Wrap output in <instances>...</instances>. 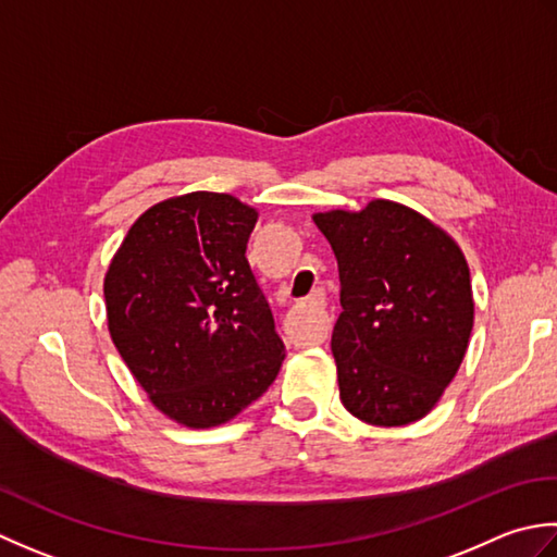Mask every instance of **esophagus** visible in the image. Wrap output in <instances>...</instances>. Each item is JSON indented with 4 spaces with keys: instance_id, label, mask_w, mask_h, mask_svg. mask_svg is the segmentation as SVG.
<instances>
[{
    "instance_id": "34e87169",
    "label": "esophagus",
    "mask_w": 557,
    "mask_h": 557,
    "mask_svg": "<svg viewBox=\"0 0 557 557\" xmlns=\"http://www.w3.org/2000/svg\"><path fill=\"white\" fill-rule=\"evenodd\" d=\"M298 308L302 312H308L312 317V342L322 344L329 332V320H326V302H324V293L314 290L305 298Z\"/></svg>"
}]
</instances>
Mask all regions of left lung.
<instances>
[{
  "mask_svg": "<svg viewBox=\"0 0 557 557\" xmlns=\"http://www.w3.org/2000/svg\"><path fill=\"white\" fill-rule=\"evenodd\" d=\"M342 281L332 354L338 392L370 425L421 421L457 374L473 326L469 264L425 215L374 199L314 213Z\"/></svg>",
  "mask_w": 557,
  "mask_h": 557,
  "instance_id": "left-lung-1",
  "label": "left lung"
}]
</instances>
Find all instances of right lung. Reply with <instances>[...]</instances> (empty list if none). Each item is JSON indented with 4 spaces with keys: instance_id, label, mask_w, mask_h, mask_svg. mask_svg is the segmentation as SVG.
I'll use <instances>...</instances> for the list:
<instances>
[{
    "instance_id": "right-lung-1",
    "label": "right lung",
    "mask_w": 557,
    "mask_h": 557,
    "mask_svg": "<svg viewBox=\"0 0 557 557\" xmlns=\"http://www.w3.org/2000/svg\"><path fill=\"white\" fill-rule=\"evenodd\" d=\"M257 211L191 191L139 215L106 274L110 336L156 408L187 428L231 421L286 356L247 262Z\"/></svg>"
}]
</instances>
